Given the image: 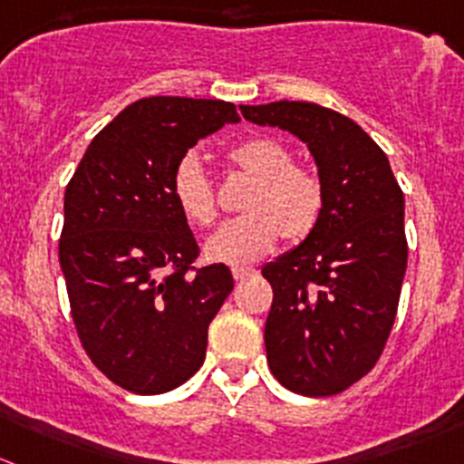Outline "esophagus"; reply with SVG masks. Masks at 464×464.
Masks as SVG:
<instances>
[{
	"label": "esophagus",
	"mask_w": 464,
	"mask_h": 464,
	"mask_svg": "<svg viewBox=\"0 0 464 464\" xmlns=\"http://www.w3.org/2000/svg\"><path fill=\"white\" fill-rule=\"evenodd\" d=\"M232 276H235L237 282H244V280H248V277L257 276V271H255L253 266H235L232 268Z\"/></svg>",
	"instance_id": "obj_1"
}]
</instances>
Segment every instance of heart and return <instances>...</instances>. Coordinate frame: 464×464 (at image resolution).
I'll list each match as a JSON object with an SVG mask.
<instances>
[{
    "label": "heart",
    "instance_id": "b5f03b06",
    "mask_svg": "<svg viewBox=\"0 0 464 464\" xmlns=\"http://www.w3.org/2000/svg\"><path fill=\"white\" fill-rule=\"evenodd\" d=\"M229 161L257 184L250 191V214L220 225L207 239V257L220 264H248L271 253L286 235L303 239L324 211V184L312 170L294 166L291 152L273 139H248L232 148ZM173 198L184 218L209 225L216 218V198L209 175L198 154H187L173 173Z\"/></svg>",
    "mask_w": 464,
    "mask_h": 464
}]
</instances>
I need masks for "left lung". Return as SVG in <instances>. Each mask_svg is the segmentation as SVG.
<instances>
[{"label": "left lung", "instance_id": "left-lung-1", "mask_svg": "<svg viewBox=\"0 0 464 464\" xmlns=\"http://www.w3.org/2000/svg\"><path fill=\"white\" fill-rule=\"evenodd\" d=\"M239 109L301 139L324 184L314 229L262 268L273 286L268 367L295 394H339L372 372L394 325L408 266L403 191L387 154L351 118L289 100Z\"/></svg>", "mask_w": 464, "mask_h": 464}]
</instances>
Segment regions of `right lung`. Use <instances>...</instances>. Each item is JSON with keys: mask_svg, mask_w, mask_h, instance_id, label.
<instances>
[{"mask_svg": "<svg viewBox=\"0 0 464 464\" xmlns=\"http://www.w3.org/2000/svg\"><path fill=\"white\" fill-rule=\"evenodd\" d=\"M239 121L223 100L145 97L91 140L65 188L59 262L72 321L122 390L163 394L205 362L235 280L225 264L190 273L198 244L170 187L188 148Z\"/></svg>", "mask_w": 464, "mask_h": 464, "instance_id": "1", "label": "right lung"}]
</instances>
